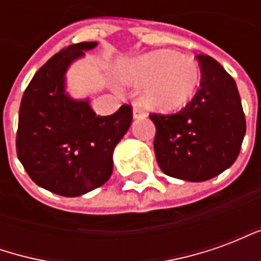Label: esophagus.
<instances>
[{
    "label": "esophagus",
    "mask_w": 261,
    "mask_h": 261,
    "mask_svg": "<svg viewBox=\"0 0 261 261\" xmlns=\"http://www.w3.org/2000/svg\"><path fill=\"white\" fill-rule=\"evenodd\" d=\"M145 113H144V110L140 108V105L138 103H134V106H133V117L134 119H140V117H144Z\"/></svg>",
    "instance_id": "obj_1"
}]
</instances>
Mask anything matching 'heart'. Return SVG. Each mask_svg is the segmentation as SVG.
<instances>
[{
	"instance_id": "b5f03b06",
	"label": "heart",
	"mask_w": 261,
	"mask_h": 261,
	"mask_svg": "<svg viewBox=\"0 0 261 261\" xmlns=\"http://www.w3.org/2000/svg\"><path fill=\"white\" fill-rule=\"evenodd\" d=\"M120 81L141 86L142 100L155 110L175 112L185 108L196 95L201 69L190 57L170 50H155L134 59L120 72Z\"/></svg>"
}]
</instances>
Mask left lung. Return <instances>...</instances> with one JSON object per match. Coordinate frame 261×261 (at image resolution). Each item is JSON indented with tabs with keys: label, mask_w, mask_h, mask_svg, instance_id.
<instances>
[{
	"label": "left lung",
	"mask_w": 261,
	"mask_h": 261,
	"mask_svg": "<svg viewBox=\"0 0 261 261\" xmlns=\"http://www.w3.org/2000/svg\"><path fill=\"white\" fill-rule=\"evenodd\" d=\"M201 84L179 113L151 114L156 134L155 156L165 175L204 181L222 173L238 158L246 120L233 78L213 57L198 54Z\"/></svg>",
	"instance_id": "8db88e82"
}]
</instances>
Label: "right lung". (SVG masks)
Segmentation results:
<instances>
[{
    "mask_svg": "<svg viewBox=\"0 0 261 261\" xmlns=\"http://www.w3.org/2000/svg\"><path fill=\"white\" fill-rule=\"evenodd\" d=\"M97 42L71 44L32 78L19 108L16 152L37 186L78 197L103 186L113 172V151L130 128L133 112L96 116L89 99L67 92V71Z\"/></svg>",
    "mask_w": 261,
    "mask_h": 261,
    "instance_id": "obj_1",
    "label": "right lung"
}]
</instances>
